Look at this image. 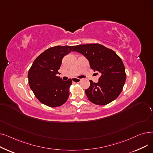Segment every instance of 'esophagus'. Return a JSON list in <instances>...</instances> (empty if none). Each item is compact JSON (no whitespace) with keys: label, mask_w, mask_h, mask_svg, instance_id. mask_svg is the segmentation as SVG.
Instances as JSON below:
<instances>
[{"label":"esophagus","mask_w":153,"mask_h":153,"mask_svg":"<svg viewBox=\"0 0 153 153\" xmlns=\"http://www.w3.org/2000/svg\"><path fill=\"white\" fill-rule=\"evenodd\" d=\"M72 82H74L79 83V82H81V79H79V78H72Z\"/></svg>","instance_id":"34e87169"}]
</instances>
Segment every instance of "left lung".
Instances as JSON below:
<instances>
[{
  "label": "left lung",
  "instance_id": "obj_1",
  "mask_svg": "<svg viewBox=\"0 0 153 153\" xmlns=\"http://www.w3.org/2000/svg\"><path fill=\"white\" fill-rule=\"evenodd\" d=\"M72 51L84 55L89 61L91 69L100 76L97 83L90 81V87L85 91L88 99L99 105L115 100L126 81L122 59L113 50L98 43L77 45Z\"/></svg>",
  "mask_w": 153,
  "mask_h": 153
}]
</instances>
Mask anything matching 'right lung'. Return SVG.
<instances>
[{
  "mask_svg": "<svg viewBox=\"0 0 153 153\" xmlns=\"http://www.w3.org/2000/svg\"><path fill=\"white\" fill-rule=\"evenodd\" d=\"M73 48L56 46L48 48L38 56L29 69L28 79L31 91L40 102L48 107H59L69 97L72 80L62 81L57 74L63 57Z\"/></svg>",
  "mask_w": 153,
  "mask_h": 153,
  "instance_id": "1",
  "label": "right lung"
}]
</instances>
